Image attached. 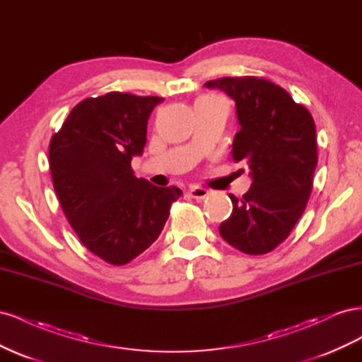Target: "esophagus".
<instances>
[{
    "label": "esophagus",
    "mask_w": 362,
    "mask_h": 362,
    "mask_svg": "<svg viewBox=\"0 0 362 362\" xmlns=\"http://www.w3.org/2000/svg\"><path fill=\"white\" fill-rule=\"evenodd\" d=\"M190 196L193 199L202 201V199H205V198H208V196H210V192H208L204 187H199V185H193V187L190 189Z\"/></svg>",
    "instance_id": "obj_1"
}]
</instances>
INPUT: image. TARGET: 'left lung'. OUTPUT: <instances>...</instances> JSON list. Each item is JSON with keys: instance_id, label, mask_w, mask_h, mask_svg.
I'll use <instances>...</instances> for the list:
<instances>
[{"instance_id": "obj_1", "label": "left lung", "mask_w": 362, "mask_h": 362, "mask_svg": "<svg viewBox=\"0 0 362 362\" xmlns=\"http://www.w3.org/2000/svg\"><path fill=\"white\" fill-rule=\"evenodd\" d=\"M205 87L235 101L242 128L233 158L245 161L252 177L242 199L229 194L234 208L218 233L245 254H267L288 237L310 199L317 166L314 119L287 90L258 76H223Z\"/></svg>"}]
</instances>
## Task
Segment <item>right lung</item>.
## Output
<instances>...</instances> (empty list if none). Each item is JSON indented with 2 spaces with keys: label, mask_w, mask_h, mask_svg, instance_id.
<instances>
[{
  "label": "right lung",
  "mask_w": 362,
  "mask_h": 362,
  "mask_svg": "<svg viewBox=\"0 0 362 362\" xmlns=\"http://www.w3.org/2000/svg\"><path fill=\"white\" fill-rule=\"evenodd\" d=\"M158 96L110 92L76 104L49 141L54 190L92 254L124 266L158 238L178 187L136 178L131 160L146 145Z\"/></svg>",
  "instance_id": "add662e5"
}]
</instances>
